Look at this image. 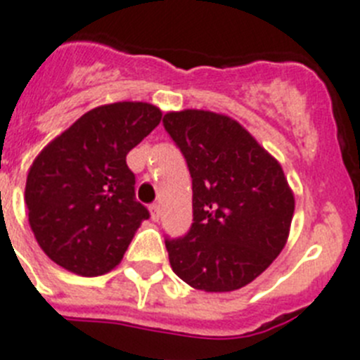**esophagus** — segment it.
Returning a JSON list of instances; mask_svg holds the SVG:
<instances>
[{"label":"esophagus","mask_w":360,"mask_h":360,"mask_svg":"<svg viewBox=\"0 0 360 360\" xmlns=\"http://www.w3.org/2000/svg\"><path fill=\"white\" fill-rule=\"evenodd\" d=\"M149 210H150V218H153L155 222H158L160 214H162V211H160V205L158 204H153L149 207Z\"/></svg>","instance_id":"34e87169"}]
</instances>
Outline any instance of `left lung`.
Returning <instances> with one entry per match:
<instances>
[{
	"instance_id": "obj_1",
	"label": "left lung",
	"mask_w": 360,
	"mask_h": 360,
	"mask_svg": "<svg viewBox=\"0 0 360 360\" xmlns=\"http://www.w3.org/2000/svg\"><path fill=\"white\" fill-rule=\"evenodd\" d=\"M164 127L193 178L191 229L165 240L171 268L195 290H240L269 268L288 242L295 196L284 171L226 115L167 112Z\"/></svg>"
}]
</instances>
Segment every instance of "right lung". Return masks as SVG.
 <instances>
[{"label":"right lung","mask_w":360,"mask_h":360,"mask_svg":"<svg viewBox=\"0 0 360 360\" xmlns=\"http://www.w3.org/2000/svg\"><path fill=\"white\" fill-rule=\"evenodd\" d=\"M146 101H118L85 112L36 156L25 204L39 248L52 262L82 276L105 275L149 218L134 198L125 156L160 124Z\"/></svg>","instance_id":"right-lung-1"}]
</instances>
